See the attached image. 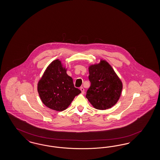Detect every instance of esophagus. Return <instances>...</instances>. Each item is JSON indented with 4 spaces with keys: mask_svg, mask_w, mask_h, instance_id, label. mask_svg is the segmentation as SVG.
I'll use <instances>...</instances> for the list:
<instances>
[{
    "mask_svg": "<svg viewBox=\"0 0 160 160\" xmlns=\"http://www.w3.org/2000/svg\"><path fill=\"white\" fill-rule=\"evenodd\" d=\"M80 90L82 91V94H84V88H83L82 87H80Z\"/></svg>",
    "mask_w": 160,
    "mask_h": 160,
    "instance_id": "esophagus-1",
    "label": "esophagus"
}]
</instances>
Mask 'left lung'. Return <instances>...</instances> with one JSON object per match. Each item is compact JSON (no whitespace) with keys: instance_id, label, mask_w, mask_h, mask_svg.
Segmentation results:
<instances>
[{"instance_id":"left-lung-1","label":"left lung","mask_w":160,"mask_h":160,"mask_svg":"<svg viewBox=\"0 0 160 160\" xmlns=\"http://www.w3.org/2000/svg\"><path fill=\"white\" fill-rule=\"evenodd\" d=\"M91 86L86 98L95 108L104 110L114 106L121 96L122 82L112 66L101 58L88 66Z\"/></svg>"}]
</instances>
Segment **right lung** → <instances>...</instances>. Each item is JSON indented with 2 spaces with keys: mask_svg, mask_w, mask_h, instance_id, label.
<instances>
[{
  "mask_svg": "<svg viewBox=\"0 0 160 160\" xmlns=\"http://www.w3.org/2000/svg\"><path fill=\"white\" fill-rule=\"evenodd\" d=\"M68 68L59 59L53 60L46 68L38 83V92L42 102L49 108L62 112L70 105L81 91L74 86Z\"/></svg>",
  "mask_w": 160,
  "mask_h": 160,
  "instance_id": "add662e5",
  "label": "right lung"
}]
</instances>
